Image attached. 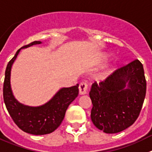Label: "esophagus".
<instances>
[{"label":"esophagus","instance_id":"obj_1","mask_svg":"<svg viewBox=\"0 0 152 152\" xmlns=\"http://www.w3.org/2000/svg\"><path fill=\"white\" fill-rule=\"evenodd\" d=\"M79 91H80V95H85L87 93L88 91V85L86 83H81L79 86Z\"/></svg>","mask_w":152,"mask_h":152}]
</instances>
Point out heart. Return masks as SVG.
<instances>
[{"label":"heart","mask_w":152,"mask_h":152,"mask_svg":"<svg viewBox=\"0 0 152 152\" xmlns=\"http://www.w3.org/2000/svg\"><path fill=\"white\" fill-rule=\"evenodd\" d=\"M113 67L110 66H108L104 67L101 71L98 73V78L99 79H101V80H103L105 78H106L107 76H109L111 72H113Z\"/></svg>","instance_id":"obj_1"}]
</instances>
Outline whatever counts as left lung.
Returning <instances> with one entry per match:
<instances>
[{
	"instance_id": "1",
	"label": "left lung",
	"mask_w": 152,
	"mask_h": 152,
	"mask_svg": "<svg viewBox=\"0 0 152 152\" xmlns=\"http://www.w3.org/2000/svg\"><path fill=\"white\" fill-rule=\"evenodd\" d=\"M146 94L143 65L138 60L121 67L112 77L92 85L91 119L109 134L123 131L138 118Z\"/></svg>"
}]
</instances>
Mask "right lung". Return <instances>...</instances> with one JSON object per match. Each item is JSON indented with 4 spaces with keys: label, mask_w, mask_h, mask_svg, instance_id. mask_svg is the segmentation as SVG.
I'll use <instances>...</instances> for the list:
<instances>
[{
    "label": "right lung",
    "mask_w": 152,
    "mask_h": 152,
    "mask_svg": "<svg viewBox=\"0 0 152 152\" xmlns=\"http://www.w3.org/2000/svg\"><path fill=\"white\" fill-rule=\"evenodd\" d=\"M40 43L41 41H34L17 51L7 66L3 89L5 105L16 125L22 131L36 135L47 134L55 131L63 122L68 106L79 94V84H76L68 88H61L50 101L39 106L23 105L16 99L10 86L13 63L21 49Z\"/></svg>",
    "instance_id": "add662e5"
}]
</instances>
